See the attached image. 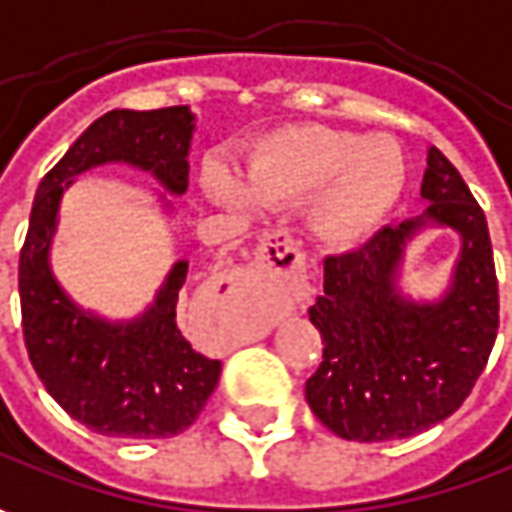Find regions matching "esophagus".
Wrapping results in <instances>:
<instances>
[{
  "label": "esophagus",
  "mask_w": 512,
  "mask_h": 512,
  "mask_svg": "<svg viewBox=\"0 0 512 512\" xmlns=\"http://www.w3.org/2000/svg\"><path fill=\"white\" fill-rule=\"evenodd\" d=\"M255 269L263 280H269L274 289L286 297H306V257L297 249L289 232H272L260 240L255 255Z\"/></svg>",
  "instance_id": "34e87169"
}]
</instances>
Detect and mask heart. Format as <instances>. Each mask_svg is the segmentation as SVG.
Returning a JSON list of instances; mask_svg holds the SVG:
<instances>
[{"instance_id":"heart-1","label":"heart","mask_w":512,"mask_h":512,"mask_svg":"<svg viewBox=\"0 0 512 512\" xmlns=\"http://www.w3.org/2000/svg\"><path fill=\"white\" fill-rule=\"evenodd\" d=\"M203 189L232 212L306 198V226L331 249L374 235L408 186V158L391 135L300 124L252 144L243 175L221 161L203 167Z\"/></svg>"}]
</instances>
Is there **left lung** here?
Wrapping results in <instances>:
<instances>
[{"label": "left lung", "instance_id": "1", "mask_svg": "<svg viewBox=\"0 0 512 512\" xmlns=\"http://www.w3.org/2000/svg\"><path fill=\"white\" fill-rule=\"evenodd\" d=\"M422 201V215L385 226L357 252L328 257L323 297L309 309L326 348L306 402L328 431L351 442L408 439L448 419L496 343L499 286L485 212L436 147ZM436 228L460 238V255L445 290L414 298L401 289L404 255Z\"/></svg>", "mask_w": 512, "mask_h": 512}]
</instances>
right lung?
<instances>
[{
	"label": "right lung",
	"instance_id": "obj_1",
	"mask_svg": "<svg viewBox=\"0 0 512 512\" xmlns=\"http://www.w3.org/2000/svg\"><path fill=\"white\" fill-rule=\"evenodd\" d=\"M192 135L189 107L110 110L76 138L33 198L19 257L27 354L47 394L101 436L167 439L186 431L218 385L221 360L195 351L178 326L189 260H175L152 303L127 320L84 309L67 294L50 260L62 198L84 172L127 164L161 186L155 203L172 218L169 195L178 198L189 186Z\"/></svg>",
	"mask_w": 512,
	"mask_h": 512
}]
</instances>
